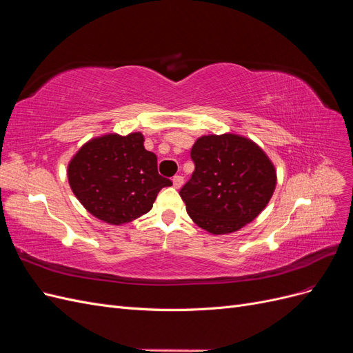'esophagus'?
Wrapping results in <instances>:
<instances>
[{"label": "esophagus", "mask_w": 353, "mask_h": 353, "mask_svg": "<svg viewBox=\"0 0 353 353\" xmlns=\"http://www.w3.org/2000/svg\"><path fill=\"white\" fill-rule=\"evenodd\" d=\"M172 183H174V187H175V188H181V185H183V183H184V178L181 176V175H175V176L172 178Z\"/></svg>", "instance_id": "1"}]
</instances>
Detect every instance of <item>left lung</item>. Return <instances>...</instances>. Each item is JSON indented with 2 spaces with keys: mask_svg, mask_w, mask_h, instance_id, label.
Listing matches in <instances>:
<instances>
[{
  "mask_svg": "<svg viewBox=\"0 0 353 353\" xmlns=\"http://www.w3.org/2000/svg\"><path fill=\"white\" fill-rule=\"evenodd\" d=\"M194 172L181 188L190 218L210 234H230L266 208L276 172L262 148L236 134L203 135L191 148Z\"/></svg>",
  "mask_w": 353,
  "mask_h": 353,
  "instance_id": "obj_1",
  "label": "left lung"
}]
</instances>
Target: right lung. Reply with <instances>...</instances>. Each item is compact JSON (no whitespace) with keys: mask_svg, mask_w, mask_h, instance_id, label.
Listing matches in <instances>:
<instances>
[{"mask_svg":"<svg viewBox=\"0 0 353 353\" xmlns=\"http://www.w3.org/2000/svg\"><path fill=\"white\" fill-rule=\"evenodd\" d=\"M73 194L91 215L122 225L153 208L172 181L157 172V157L144 148L141 132L109 134L90 140L68 166Z\"/></svg>","mask_w":353,"mask_h":353,"instance_id":"1","label":"right lung"}]
</instances>
